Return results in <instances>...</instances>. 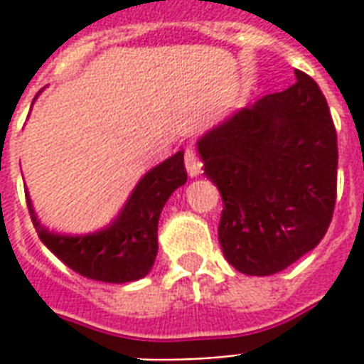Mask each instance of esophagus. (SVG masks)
I'll return each instance as SVG.
<instances>
[{
  "mask_svg": "<svg viewBox=\"0 0 364 364\" xmlns=\"http://www.w3.org/2000/svg\"><path fill=\"white\" fill-rule=\"evenodd\" d=\"M185 168H187V173L191 177H196L202 171L200 158H198V152L194 151L193 146L185 151Z\"/></svg>",
  "mask_w": 364,
  "mask_h": 364,
  "instance_id": "esophagus-1",
  "label": "esophagus"
}]
</instances>
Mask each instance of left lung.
Wrapping results in <instances>:
<instances>
[{
	"label": "left lung",
	"mask_w": 364,
	"mask_h": 364,
	"mask_svg": "<svg viewBox=\"0 0 364 364\" xmlns=\"http://www.w3.org/2000/svg\"><path fill=\"white\" fill-rule=\"evenodd\" d=\"M198 154L223 198L219 244L232 267L267 277L311 252L336 204L338 139L305 72L202 135Z\"/></svg>",
	"instance_id": "left-lung-1"
}]
</instances>
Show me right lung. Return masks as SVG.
<instances>
[{
    "label": "right lung",
    "mask_w": 364,
    "mask_h": 364,
    "mask_svg": "<svg viewBox=\"0 0 364 364\" xmlns=\"http://www.w3.org/2000/svg\"><path fill=\"white\" fill-rule=\"evenodd\" d=\"M187 183L183 151L146 171L133 188L118 218L90 235H59L38 221L32 202L28 212L38 237L66 267L101 282L139 281L149 274L158 254V219L171 193Z\"/></svg>",
    "instance_id": "1"
}]
</instances>
